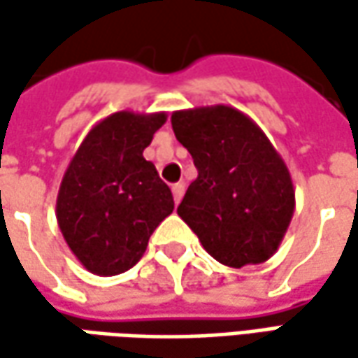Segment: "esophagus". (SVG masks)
Instances as JSON below:
<instances>
[{
    "label": "esophagus",
    "mask_w": 358,
    "mask_h": 358,
    "mask_svg": "<svg viewBox=\"0 0 358 358\" xmlns=\"http://www.w3.org/2000/svg\"><path fill=\"white\" fill-rule=\"evenodd\" d=\"M171 191H173V199H175V203H179V201L183 199L185 185H183V183H175V185L171 187Z\"/></svg>",
    "instance_id": "obj_1"
}]
</instances>
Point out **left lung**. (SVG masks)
<instances>
[{
	"instance_id": "left-lung-1",
	"label": "left lung",
	"mask_w": 358,
	"mask_h": 358,
	"mask_svg": "<svg viewBox=\"0 0 358 358\" xmlns=\"http://www.w3.org/2000/svg\"><path fill=\"white\" fill-rule=\"evenodd\" d=\"M171 125L199 173L179 217L219 263H265L295 213L293 179L277 149L253 119L229 105L175 111Z\"/></svg>"
}]
</instances>
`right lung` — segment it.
<instances>
[{
  "label": "right lung",
  "instance_id": "obj_1",
  "mask_svg": "<svg viewBox=\"0 0 358 358\" xmlns=\"http://www.w3.org/2000/svg\"><path fill=\"white\" fill-rule=\"evenodd\" d=\"M167 113L117 111L81 141L63 173L55 215L63 239L93 275L129 271L173 213L171 189L143 151Z\"/></svg>",
  "mask_w": 358,
  "mask_h": 358
}]
</instances>
